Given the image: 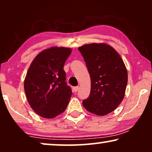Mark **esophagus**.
Wrapping results in <instances>:
<instances>
[{"label":"esophagus","mask_w":152,"mask_h":152,"mask_svg":"<svg viewBox=\"0 0 152 152\" xmlns=\"http://www.w3.org/2000/svg\"><path fill=\"white\" fill-rule=\"evenodd\" d=\"M72 90H73L74 92H77L79 90V86H75L72 88Z\"/></svg>","instance_id":"34e87169"}]
</instances>
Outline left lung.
<instances>
[{
	"mask_svg": "<svg viewBox=\"0 0 152 152\" xmlns=\"http://www.w3.org/2000/svg\"><path fill=\"white\" fill-rule=\"evenodd\" d=\"M84 57L91 80L85 109L97 115L113 111L124 98L128 81L123 60L113 48L105 43H91L78 48Z\"/></svg>",
	"mask_w": 152,
	"mask_h": 152,
	"instance_id": "8db88e82",
	"label": "left lung"
}]
</instances>
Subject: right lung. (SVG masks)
<instances>
[{"label":"right lung","mask_w":152,"mask_h":152,"mask_svg":"<svg viewBox=\"0 0 152 152\" xmlns=\"http://www.w3.org/2000/svg\"><path fill=\"white\" fill-rule=\"evenodd\" d=\"M71 49L52 47L34 58L24 82L32 109L41 117L53 118L65 111L72 94L66 82L64 64Z\"/></svg>","instance_id":"1"}]
</instances>
